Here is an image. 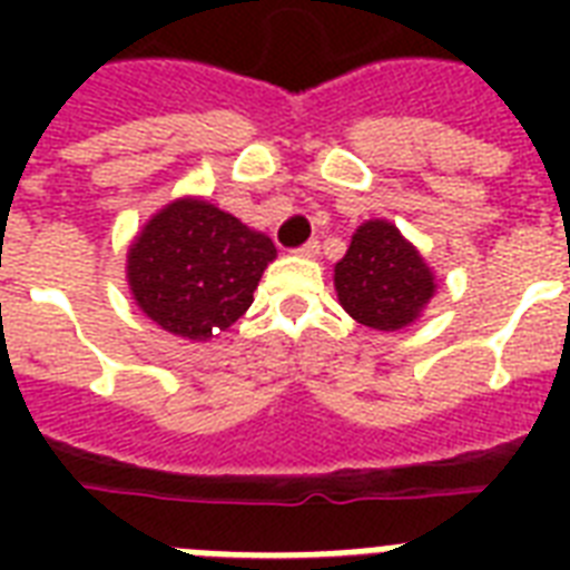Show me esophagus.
Returning a JSON list of instances; mask_svg holds the SVG:
<instances>
[{
	"label": "esophagus",
	"mask_w": 570,
	"mask_h": 570,
	"mask_svg": "<svg viewBox=\"0 0 570 570\" xmlns=\"http://www.w3.org/2000/svg\"><path fill=\"white\" fill-rule=\"evenodd\" d=\"M295 254H298V257H316V254H320V242L307 239L302 248H295Z\"/></svg>",
	"instance_id": "1"
}]
</instances>
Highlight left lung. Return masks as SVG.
Listing matches in <instances>:
<instances>
[{"instance_id":"1","label":"left lung","mask_w":570,"mask_h":570,"mask_svg":"<svg viewBox=\"0 0 570 570\" xmlns=\"http://www.w3.org/2000/svg\"><path fill=\"white\" fill-rule=\"evenodd\" d=\"M334 286L348 316L375 331L405 328L434 293L423 257L387 222L357 227L334 268Z\"/></svg>"}]
</instances>
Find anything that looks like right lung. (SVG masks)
I'll list each match as a JSON object with an SVG mask.
<instances>
[{"mask_svg": "<svg viewBox=\"0 0 570 570\" xmlns=\"http://www.w3.org/2000/svg\"><path fill=\"white\" fill-rule=\"evenodd\" d=\"M272 259L268 236L186 197L147 222L129 248L127 275L138 307L156 325L200 343L248 311Z\"/></svg>", "mask_w": 570, "mask_h": 570, "instance_id": "obj_1", "label": "right lung"}]
</instances>
